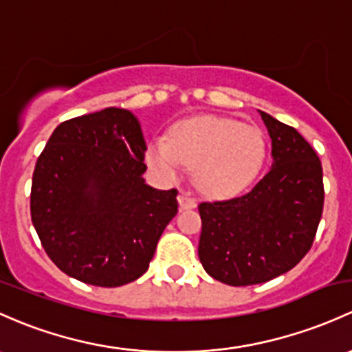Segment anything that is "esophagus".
<instances>
[{"instance_id":"34e87169","label":"esophagus","mask_w":352,"mask_h":352,"mask_svg":"<svg viewBox=\"0 0 352 352\" xmlns=\"http://www.w3.org/2000/svg\"><path fill=\"white\" fill-rule=\"evenodd\" d=\"M179 204H180V209H194V207L197 206V201H195L194 197H190L188 194H180Z\"/></svg>"}]
</instances>
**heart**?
I'll return each instance as SVG.
<instances>
[{"label": "heart", "mask_w": 352, "mask_h": 352, "mask_svg": "<svg viewBox=\"0 0 352 352\" xmlns=\"http://www.w3.org/2000/svg\"><path fill=\"white\" fill-rule=\"evenodd\" d=\"M266 142L258 128L224 116H195L179 121L168 140L155 138L148 145V164L175 179L184 165L195 170L202 194L228 199L241 194L260 175Z\"/></svg>", "instance_id": "b5f03b06"}]
</instances>
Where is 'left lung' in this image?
<instances>
[{
	"label": "left lung",
	"mask_w": 352,
	"mask_h": 352,
	"mask_svg": "<svg viewBox=\"0 0 352 352\" xmlns=\"http://www.w3.org/2000/svg\"><path fill=\"white\" fill-rule=\"evenodd\" d=\"M273 165L241 197L202 202L199 260L231 287L265 283L309 253L324 209L322 165L295 128L260 111Z\"/></svg>",
	"instance_id": "obj_1"
}]
</instances>
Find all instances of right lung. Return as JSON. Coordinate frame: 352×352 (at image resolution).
<instances>
[{"label":"right lung","instance_id":"1","mask_svg":"<svg viewBox=\"0 0 352 352\" xmlns=\"http://www.w3.org/2000/svg\"><path fill=\"white\" fill-rule=\"evenodd\" d=\"M145 151L138 120L120 108L72 118L52 133L33 172L30 212L65 275L121 287L148 270L179 192L146 186Z\"/></svg>","mask_w":352,"mask_h":352}]
</instances>
